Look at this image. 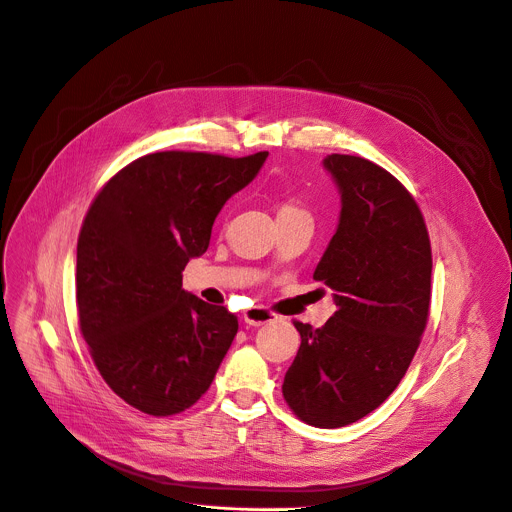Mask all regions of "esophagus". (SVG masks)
Instances as JSON below:
<instances>
[{"instance_id": "esophagus-1", "label": "esophagus", "mask_w": 512, "mask_h": 512, "mask_svg": "<svg viewBox=\"0 0 512 512\" xmlns=\"http://www.w3.org/2000/svg\"><path fill=\"white\" fill-rule=\"evenodd\" d=\"M243 319H245V323L247 325H265V323H269V321H274V319H278L274 313L271 311H267L265 306H253V309H249V311H245V315H243Z\"/></svg>"}]
</instances>
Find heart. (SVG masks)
Returning <instances> with one entry per match:
<instances>
[{"instance_id":"b5f03b06","label":"heart","mask_w":512,"mask_h":512,"mask_svg":"<svg viewBox=\"0 0 512 512\" xmlns=\"http://www.w3.org/2000/svg\"><path fill=\"white\" fill-rule=\"evenodd\" d=\"M292 210H298V208H294V206H290V203H284V206L280 208V212H292Z\"/></svg>"}]
</instances>
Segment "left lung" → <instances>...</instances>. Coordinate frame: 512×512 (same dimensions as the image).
Instances as JSON below:
<instances>
[{
    "instance_id": "left-lung-1",
    "label": "left lung",
    "mask_w": 512,
    "mask_h": 512,
    "mask_svg": "<svg viewBox=\"0 0 512 512\" xmlns=\"http://www.w3.org/2000/svg\"><path fill=\"white\" fill-rule=\"evenodd\" d=\"M323 166L342 214L313 278L335 292L337 311L321 329L294 321L300 348L282 393L298 420L339 428L377 410L410 368L430 313L432 251L416 199L383 166L350 154Z\"/></svg>"
}]
</instances>
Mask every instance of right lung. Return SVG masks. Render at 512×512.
Wrapping results in <instances>:
<instances>
[{
	"label": "right lung",
	"mask_w": 512,
	"mask_h": 512,
	"mask_svg": "<svg viewBox=\"0 0 512 512\" xmlns=\"http://www.w3.org/2000/svg\"><path fill=\"white\" fill-rule=\"evenodd\" d=\"M267 152H156L129 162L90 203L78 236L80 331L105 383L148 416L185 412L216 377L238 319L183 290L228 197Z\"/></svg>",
	"instance_id": "1"
}]
</instances>
